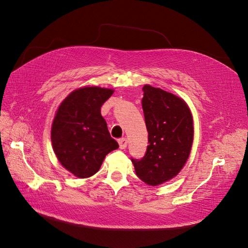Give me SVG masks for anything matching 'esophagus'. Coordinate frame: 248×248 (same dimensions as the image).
<instances>
[{
	"label": "esophagus",
	"instance_id": "esophagus-1",
	"mask_svg": "<svg viewBox=\"0 0 248 248\" xmlns=\"http://www.w3.org/2000/svg\"><path fill=\"white\" fill-rule=\"evenodd\" d=\"M118 142H119V146H120V149H126V147H127V140L126 139H120L119 140H118Z\"/></svg>",
	"mask_w": 248,
	"mask_h": 248
}]
</instances>
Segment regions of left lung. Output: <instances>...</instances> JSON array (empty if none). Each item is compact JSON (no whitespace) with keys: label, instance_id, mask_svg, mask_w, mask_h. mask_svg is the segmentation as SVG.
Masks as SVG:
<instances>
[{"label":"left lung","instance_id":"left-lung-1","mask_svg":"<svg viewBox=\"0 0 248 248\" xmlns=\"http://www.w3.org/2000/svg\"><path fill=\"white\" fill-rule=\"evenodd\" d=\"M142 91L149 145L144 158L132 159V163L142 182L157 186L176 177L185 166L193 141V119L180 97L150 85Z\"/></svg>","mask_w":248,"mask_h":248}]
</instances>
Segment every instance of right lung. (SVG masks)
Here are the masks:
<instances>
[{
  "instance_id": "1",
  "label": "right lung",
  "mask_w": 248,
  "mask_h": 248,
  "mask_svg": "<svg viewBox=\"0 0 248 248\" xmlns=\"http://www.w3.org/2000/svg\"><path fill=\"white\" fill-rule=\"evenodd\" d=\"M112 93V89L97 86L78 88L56 111L50 131L52 149L62 167L78 178L95 175L106 156L119 148L100 112Z\"/></svg>"
}]
</instances>
